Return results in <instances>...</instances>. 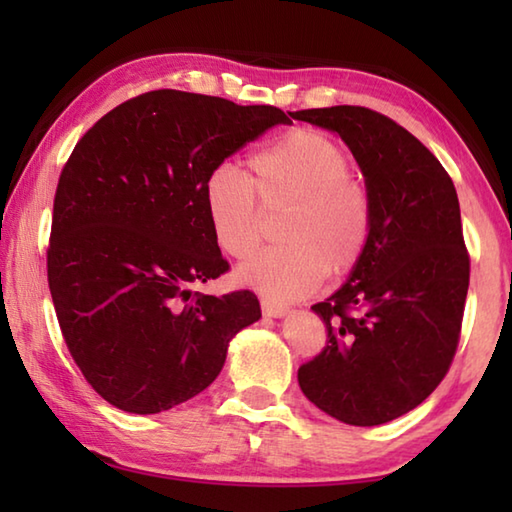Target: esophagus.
Instances as JSON below:
<instances>
[{
  "label": "esophagus",
  "mask_w": 512,
  "mask_h": 512,
  "mask_svg": "<svg viewBox=\"0 0 512 512\" xmlns=\"http://www.w3.org/2000/svg\"><path fill=\"white\" fill-rule=\"evenodd\" d=\"M262 311H264L266 316H271V318H282L289 311V307L280 305V302H273V300H268V298H262Z\"/></svg>",
  "instance_id": "obj_1"
}]
</instances>
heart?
Wrapping results in <instances>:
<instances>
[{"label":"heart","instance_id":"obj_1","mask_svg":"<svg viewBox=\"0 0 512 512\" xmlns=\"http://www.w3.org/2000/svg\"><path fill=\"white\" fill-rule=\"evenodd\" d=\"M248 167L250 176L216 164L203 180V207L221 253L253 255L264 232L261 205L289 207L277 228L284 241L241 266L239 284L271 300H296L327 273H350L361 262L375 228V201L339 142L293 128L250 155Z\"/></svg>","mask_w":512,"mask_h":512}]
</instances>
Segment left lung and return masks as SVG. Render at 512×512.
<instances>
[{
  "instance_id": "obj_1",
  "label": "left lung",
  "mask_w": 512,
  "mask_h": 512,
  "mask_svg": "<svg viewBox=\"0 0 512 512\" xmlns=\"http://www.w3.org/2000/svg\"><path fill=\"white\" fill-rule=\"evenodd\" d=\"M350 146L375 201L350 282L316 302L327 345L298 368L309 402L354 427L409 413L436 391L461 339L470 253L452 178L391 117L361 106L291 112Z\"/></svg>"
}]
</instances>
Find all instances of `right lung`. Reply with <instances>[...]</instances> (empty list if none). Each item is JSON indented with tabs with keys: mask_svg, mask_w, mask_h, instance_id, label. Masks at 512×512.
Wrapping results in <instances>:
<instances>
[{
	"mask_svg": "<svg viewBox=\"0 0 512 512\" xmlns=\"http://www.w3.org/2000/svg\"><path fill=\"white\" fill-rule=\"evenodd\" d=\"M275 124V106L153 90L119 103L60 171L47 280L69 354L103 400L160 413L205 391L228 343L262 316L257 296L192 284L230 264L212 237L203 180Z\"/></svg>",
	"mask_w": 512,
	"mask_h": 512,
	"instance_id": "1",
	"label": "right lung"
}]
</instances>
